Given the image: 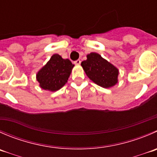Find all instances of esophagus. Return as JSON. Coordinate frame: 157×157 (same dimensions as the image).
Listing matches in <instances>:
<instances>
[{
  "instance_id": "obj_1",
  "label": "esophagus",
  "mask_w": 157,
  "mask_h": 157,
  "mask_svg": "<svg viewBox=\"0 0 157 157\" xmlns=\"http://www.w3.org/2000/svg\"><path fill=\"white\" fill-rule=\"evenodd\" d=\"M80 63H81V61H80V60H76V61H74V63H75V64H77V65H79V64H80Z\"/></svg>"
}]
</instances>
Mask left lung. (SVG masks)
I'll use <instances>...</instances> for the list:
<instances>
[{"label":"left lung","mask_w":157,"mask_h":157,"mask_svg":"<svg viewBox=\"0 0 157 157\" xmlns=\"http://www.w3.org/2000/svg\"><path fill=\"white\" fill-rule=\"evenodd\" d=\"M86 57L81 66L92 81L104 88L111 87L117 83L119 71L117 67L97 53H90Z\"/></svg>","instance_id":"8db88e82"}]
</instances>
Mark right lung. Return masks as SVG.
Here are the masks:
<instances>
[{
	"label": "right lung",
	"mask_w": 157,
	"mask_h": 157,
	"mask_svg": "<svg viewBox=\"0 0 157 157\" xmlns=\"http://www.w3.org/2000/svg\"><path fill=\"white\" fill-rule=\"evenodd\" d=\"M74 66L68 59L65 60L59 54H54L37 73L36 80L42 89L56 91L67 82Z\"/></svg>",
	"instance_id": "right-lung-1"
}]
</instances>
